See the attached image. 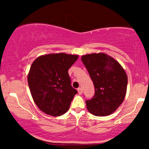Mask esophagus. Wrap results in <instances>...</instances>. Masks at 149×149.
<instances>
[{
    "label": "esophagus",
    "instance_id": "obj_1",
    "mask_svg": "<svg viewBox=\"0 0 149 149\" xmlns=\"http://www.w3.org/2000/svg\"><path fill=\"white\" fill-rule=\"evenodd\" d=\"M78 94H79V95H81V94L83 93V90H82V88H78Z\"/></svg>",
    "mask_w": 149,
    "mask_h": 149
}]
</instances>
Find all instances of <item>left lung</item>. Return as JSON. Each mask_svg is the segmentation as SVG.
Returning a JSON list of instances; mask_svg holds the SVG:
<instances>
[{"instance_id": "obj_1", "label": "left lung", "mask_w": 149, "mask_h": 149, "mask_svg": "<svg viewBox=\"0 0 149 149\" xmlns=\"http://www.w3.org/2000/svg\"><path fill=\"white\" fill-rule=\"evenodd\" d=\"M81 60L88 70L95 86V95L85 101L87 109L93 115L111 114L123 102L126 95L127 76L120 64L104 54L82 56Z\"/></svg>"}]
</instances>
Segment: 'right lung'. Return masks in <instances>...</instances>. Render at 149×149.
<instances>
[{
	"mask_svg": "<svg viewBox=\"0 0 149 149\" xmlns=\"http://www.w3.org/2000/svg\"><path fill=\"white\" fill-rule=\"evenodd\" d=\"M78 55L65 53L38 57L28 75V83L33 101L46 114L60 116L67 112L78 91L71 86L69 69Z\"/></svg>",
	"mask_w": 149,
	"mask_h": 149,
	"instance_id": "1",
	"label": "right lung"
}]
</instances>
